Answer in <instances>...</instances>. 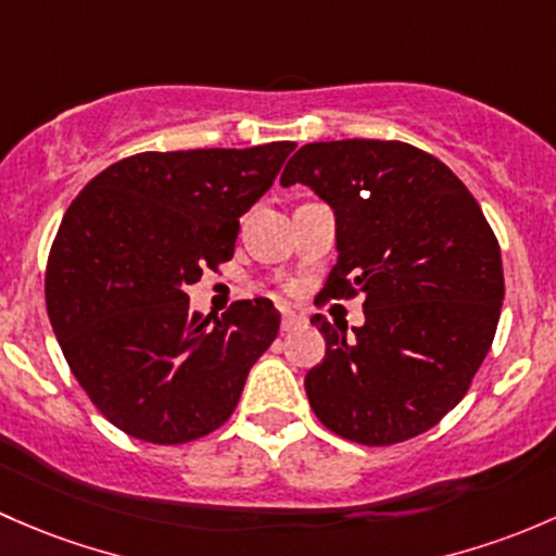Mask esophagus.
I'll use <instances>...</instances> for the list:
<instances>
[{"mask_svg": "<svg viewBox=\"0 0 556 556\" xmlns=\"http://www.w3.org/2000/svg\"><path fill=\"white\" fill-rule=\"evenodd\" d=\"M302 324H305V318L296 316V313H291V311H286L283 318H280V331H294L296 326H302Z\"/></svg>", "mask_w": 556, "mask_h": 556, "instance_id": "34e87169", "label": "esophagus"}]
</instances>
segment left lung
<instances>
[{"label":"left lung","mask_w":556,"mask_h":556,"mask_svg":"<svg viewBox=\"0 0 556 556\" xmlns=\"http://www.w3.org/2000/svg\"><path fill=\"white\" fill-rule=\"evenodd\" d=\"M280 185H307L334 208L340 254L320 302L364 300L353 337L311 318L326 340L305 377L313 412L366 447L420 437L466 396L501 318V245L482 208L442 160L404 141L305 144Z\"/></svg>","instance_id":"obj_1"}]
</instances>
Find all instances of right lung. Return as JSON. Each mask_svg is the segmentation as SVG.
Instances as JSON below:
<instances>
[{"instance_id": "add662e5", "label": "right lung", "mask_w": 556, "mask_h": 556, "mask_svg": "<svg viewBox=\"0 0 556 556\" xmlns=\"http://www.w3.org/2000/svg\"><path fill=\"white\" fill-rule=\"evenodd\" d=\"M294 147L141 152L68 205L45 273L48 316L72 375L128 437L187 444L236 412L280 313L256 296L203 316L185 289L232 260L240 216Z\"/></svg>"}]
</instances>
